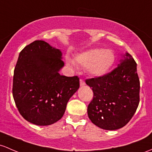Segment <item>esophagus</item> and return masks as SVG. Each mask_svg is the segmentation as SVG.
I'll list each match as a JSON object with an SVG mask.
<instances>
[{
  "label": "esophagus",
  "mask_w": 152,
  "mask_h": 152,
  "mask_svg": "<svg viewBox=\"0 0 152 152\" xmlns=\"http://www.w3.org/2000/svg\"><path fill=\"white\" fill-rule=\"evenodd\" d=\"M80 85H81V86H84L85 85V82H84V81L83 79H80Z\"/></svg>",
  "instance_id": "34e87169"
}]
</instances>
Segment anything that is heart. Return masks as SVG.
Instances as JSON below:
<instances>
[{"mask_svg":"<svg viewBox=\"0 0 152 152\" xmlns=\"http://www.w3.org/2000/svg\"><path fill=\"white\" fill-rule=\"evenodd\" d=\"M76 61L82 66H88L87 70L93 76H102L106 74L115 61L113 52L102 48L85 51L76 56Z\"/></svg>","mask_w":152,"mask_h":152,"instance_id":"obj_1","label":"heart"}]
</instances>
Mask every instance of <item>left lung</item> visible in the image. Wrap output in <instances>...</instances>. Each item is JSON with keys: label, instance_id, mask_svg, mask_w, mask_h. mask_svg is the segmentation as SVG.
I'll return each mask as SVG.
<instances>
[{"label": "left lung", "instance_id": "obj_1", "mask_svg": "<svg viewBox=\"0 0 152 152\" xmlns=\"http://www.w3.org/2000/svg\"><path fill=\"white\" fill-rule=\"evenodd\" d=\"M94 96L87 107L91 121L104 130L119 129L126 126L139 104L140 81L137 66L126 53L121 63L111 72L86 80Z\"/></svg>", "mask_w": 152, "mask_h": 152}]
</instances>
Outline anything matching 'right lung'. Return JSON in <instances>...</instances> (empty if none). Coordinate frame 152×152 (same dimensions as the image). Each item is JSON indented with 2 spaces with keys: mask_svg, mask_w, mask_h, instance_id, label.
Instances as JSON below:
<instances>
[{
  "mask_svg": "<svg viewBox=\"0 0 152 152\" xmlns=\"http://www.w3.org/2000/svg\"><path fill=\"white\" fill-rule=\"evenodd\" d=\"M62 53L36 40L19 53L14 68L12 93L21 115L37 126H49L62 118L70 98L79 88V78L62 76Z\"/></svg>",
  "mask_w": 152,
  "mask_h": 152,
  "instance_id": "add662e5",
  "label": "right lung"
}]
</instances>
